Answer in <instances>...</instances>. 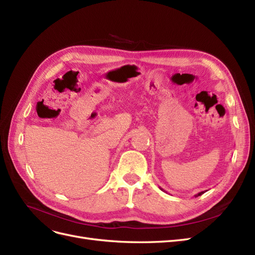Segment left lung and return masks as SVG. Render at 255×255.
Segmentation results:
<instances>
[{"label": "left lung", "mask_w": 255, "mask_h": 255, "mask_svg": "<svg viewBox=\"0 0 255 255\" xmlns=\"http://www.w3.org/2000/svg\"><path fill=\"white\" fill-rule=\"evenodd\" d=\"M160 189H161V190H164L163 188H160ZM204 192H206V190H205V191H201V192H199V194H197L195 197H199V196H201V195H203V194H204Z\"/></svg>", "instance_id": "1"}]
</instances>
